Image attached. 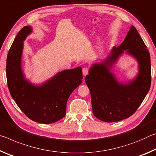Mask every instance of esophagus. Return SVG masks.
I'll use <instances>...</instances> for the list:
<instances>
[{
  "instance_id": "esophagus-1",
  "label": "esophagus",
  "mask_w": 156,
  "mask_h": 156,
  "mask_svg": "<svg viewBox=\"0 0 156 156\" xmlns=\"http://www.w3.org/2000/svg\"><path fill=\"white\" fill-rule=\"evenodd\" d=\"M82 73L83 76H86V75H88V68H83L82 70Z\"/></svg>"
}]
</instances>
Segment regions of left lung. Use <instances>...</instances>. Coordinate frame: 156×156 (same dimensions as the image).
Listing matches in <instances>:
<instances>
[{
  "mask_svg": "<svg viewBox=\"0 0 156 156\" xmlns=\"http://www.w3.org/2000/svg\"><path fill=\"white\" fill-rule=\"evenodd\" d=\"M124 54L137 61L139 73L132 79L119 81L114 68ZM85 81L90 92L93 113L105 122L126 119L136 112L151 87V58L146 45L131 25L124 41L107 57L91 65Z\"/></svg>",
  "mask_w": 156,
  "mask_h": 156,
  "instance_id": "left-lung-1",
  "label": "left lung"
}]
</instances>
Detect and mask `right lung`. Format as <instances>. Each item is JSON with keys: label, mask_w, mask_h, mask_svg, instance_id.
I'll use <instances>...</instances> for the list:
<instances>
[{"label": "right lung", "mask_w": 156, "mask_h": 156, "mask_svg": "<svg viewBox=\"0 0 156 156\" xmlns=\"http://www.w3.org/2000/svg\"><path fill=\"white\" fill-rule=\"evenodd\" d=\"M33 32L30 25L23 27L14 39L7 57V85L12 98L32 120L52 124L66 114L70 94L82 82V68L64 70L39 84L26 78L22 67L24 41Z\"/></svg>", "instance_id": "1"}]
</instances>
